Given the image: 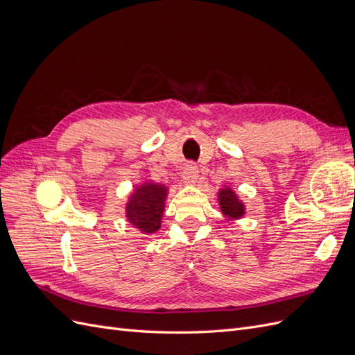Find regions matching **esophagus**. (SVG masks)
Here are the masks:
<instances>
[{
    "label": "esophagus",
    "instance_id": "1",
    "mask_svg": "<svg viewBox=\"0 0 355 355\" xmlns=\"http://www.w3.org/2000/svg\"><path fill=\"white\" fill-rule=\"evenodd\" d=\"M182 179H184L185 184H196V180L198 179V168L196 164H187L184 167V171H182Z\"/></svg>",
    "mask_w": 355,
    "mask_h": 355
}]
</instances>
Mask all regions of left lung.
<instances>
[{
    "mask_svg": "<svg viewBox=\"0 0 355 355\" xmlns=\"http://www.w3.org/2000/svg\"><path fill=\"white\" fill-rule=\"evenodd\" d=\"M219 204L225 216H228L231 219H239L240 216H243L244 206L243 202L237 198V196H235V192H232V189H227V188L220 189Z\"/></svg>",
    "mask_w": 355,
    "mask_h": 355,
    "instance_id": "obj_1",
    "label": "left lung"
}]
</instances>
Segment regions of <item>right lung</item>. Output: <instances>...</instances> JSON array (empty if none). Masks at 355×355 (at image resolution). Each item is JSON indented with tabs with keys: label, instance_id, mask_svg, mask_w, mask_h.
Instances as JSON below:
<instances>
[{
	"label": "right lung",
	"instance_id": "right-lung-1",
	"mask_svg": "<svg viewBox=\"0 0 355 355\" xmlns=\"http://www.w3.org/2000/svg\"><path fill=\"white\" fill-rule=\"evenodd\" d=\"M166 196L167 189L163 185L145 184L139 187L127 202L128 222L145 234L155 232L161 225Z\"/></svg>",
	"mask_w": 355,
	"mask_h": 355
}]
</instances>
